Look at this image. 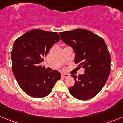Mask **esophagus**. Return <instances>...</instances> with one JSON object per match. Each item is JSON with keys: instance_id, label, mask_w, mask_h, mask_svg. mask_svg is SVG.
Listing matches in <instances>:
<instances>
[{"instance_id": "esophagus-1", "label": "esophagus", "mask_w": 123, "mask_h": 123, "mask_svg": "<svg viewBox=\"0 0 123 123\" xmlns=\"http://www.w3.org/2000/svg\"><path fill=\"white\" fill-rule=\"evenodd\" d=\"M61 75L63 78H67L68 77H69V75L68 74H66V73H62L61 74Z\"/></svg>"}]
</instances>
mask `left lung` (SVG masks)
<instances>
[{"mask_svg": "<svg viewBox=\"0 0 123 123\" xmlns=\"http://www.w3.org/2000/svg\"><path fill=\"white\" fill-rule=\"evenodd\" d=\"M59 35L73 49L78 68L85 70L78 77L71 75L75 84L69 88V92L78 100H89L101 91L108 78L111 59L107 46L103 38L85 29L61 32Z\"/></svg>", "mask_w": 123, "mask_h": 123, "instance_id": "1", "label": "left lung"}]
</instances>
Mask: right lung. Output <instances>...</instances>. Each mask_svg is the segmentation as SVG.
<instances>
[{"label": "right lung", "instance_id": "add662e5", "mask_svg": "<svg viewBox=\"0 0 123 123\" xmlns=\"http://www.w3.org/2000/svg\"><path fill=\"white\" fill-rule=\"evenodd\" d=\"M60 40L55 32L32 30L15 41L11 53L12 70L20 88L34 98L48 95L61 75L40 66L50 48Z\"/></svg>", "mask_w": 123, "mask_h": 123}]
</instances>
